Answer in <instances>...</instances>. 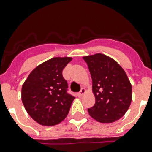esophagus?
<instances>
[{
  "mask_svg": "<svg viewBox=\"0 0 152 152\" xmlns=\"http://www.w3.org/2000/svg\"><path fill=\"white\" fill-rule=\"evenodd\" d=\"M85 92H86V89L84 88H81V90L80 91V92H79V96H83V95H84V94H85Z\"/></svg>",
  "mask_w": 152,
  "mask_h": 152,
  "instance_id": "esophagus-1",
  "label": "esophagus"
}]
</instances>
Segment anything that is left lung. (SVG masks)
<instances>
[{
    "label": "left lung",
    "mask_w": 152,
    "mask_h": 152,
    "mask_svg": "<svg viewBox=\"0 0 152 152\" xmlns=\"http://www.w3.org/2000/svg\"><path fill=\"white\" fill-rule=\"evenodd\" d=\"M92 79L95 105L88 110L91 118L102 123H111L124 116L132 101V85L120 66L102 53L83 57Z\"/></svg>",
    "instance_id": "8db88e82"
}]
</instances>
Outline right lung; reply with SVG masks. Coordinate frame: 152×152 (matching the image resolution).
Instances as JSON below:
<instances>
[{
	"label": "right lung",
	"mask_w": 152,
	"mask_h": 152,
	"mask_svg": "<svg viewBox=\"0 0 152 152\" xmlns=\"http://www.w3.org/2000/svg\"><path fill=\"white\" fill-rule=\"evenodd\" d=\"M72 57H53L37 66L22 87V102L36 122L57 125L66 118L75 97L68 93L62 71Z\"/></svg>",
	"instance_id": "right-lung-1"
}]
</instances>
